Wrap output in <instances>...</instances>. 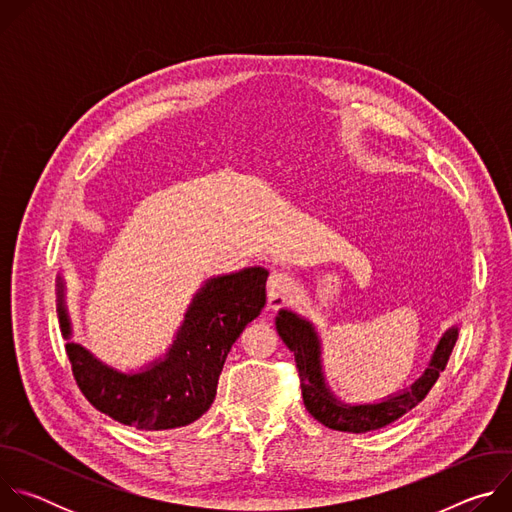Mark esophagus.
<instances>
[{
    "instance_id": "34e87169",
    "label": "esophagus",
    "mask_w": 512,
    "mask_h": 512,
    "mask_svg": "<svg viewBox=\"0 0 512 512\" xmlns=\"http://www.w3.org/2000/svg\"><path fill=\"white\" fill-rule=\"evenodd\" d=\"M294 291V279L285 271H273L267 279V308L277 310Z\"/></svg>"
}]
</instances>
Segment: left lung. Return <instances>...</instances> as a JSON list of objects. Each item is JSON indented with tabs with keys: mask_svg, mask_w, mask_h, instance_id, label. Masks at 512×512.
Instances as JSON below:
<instances>
[{
	"mask_svg": "<svg viewBox=\"0 0 512 512\" xmlns=\"http://www.w3.org/2000/svg\"><path fill=\"white\" fill-rule=\"evenodd\" d=\"M275 328L279 338L296 356L302 379V397L310 415L322 425L346 433L381 429L403 417L417 403H421L429 389L435 385L437 377L446 369L448 358L458 340L456 324L442 334L427 362V369L409 387L373 403H346L330 389L326 381L322 362V338L314 322L294 310L281 308L275 316Z\"/></svg>",
	"mask_w": 512,
	"mask_h": 512,
	"instance_id": "1",
	"label": "left lung"
}]
</instances>
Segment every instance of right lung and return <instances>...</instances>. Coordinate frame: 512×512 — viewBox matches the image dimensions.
I'll use <instances>...</instances> for the list:
<instances>
[{"label": "right lung", "instance_id": "right-lung-1", "mask_svg": "<svg viewBox=\"0 0 512 512\" xmlns=\"http://www.w3.org/2000/svg\"><path fill=\"white\" fill-rule=\"evenodd\" d=\"M265 267L212 275L184 312L172 344L139 369L121 371L72 340L66 283L58 275L56 312L66 354L83 395L101 413L123 425L164 431L202 417L216 395L231 346L265 306Z\"/></svg>", "mask_w": 512, "mask_h": 512}]
</instances>
